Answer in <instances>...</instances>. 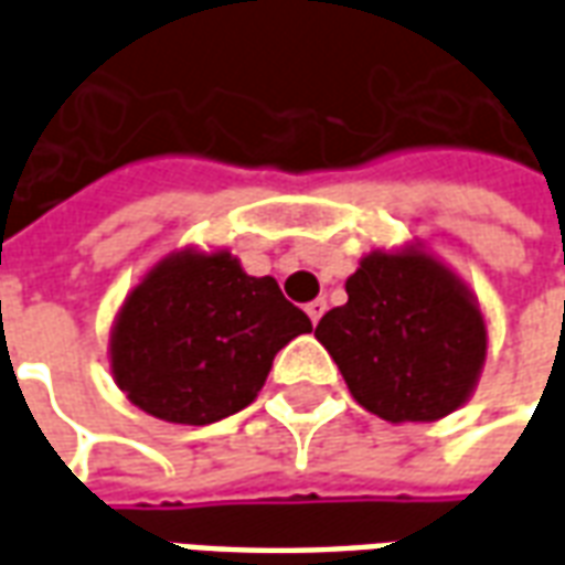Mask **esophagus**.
Segmentation results:
<instances>
[{
    "mask_svg": "<svg viewBox=\"0 0 565 565\" xmlns=\"http://www.w3.org/2000/svg\"><path fill=\"white\" fill-rule=\"evenodd\" d=\"M308 318H311V323H318L320 318H323V311H327V299H315V302H308Z\"/></svg>",
    "mask_w": 565,
    "mask_h": 565,
    "instance_id": "34e87169",
    "label": "esophagus"
}]
</instances>
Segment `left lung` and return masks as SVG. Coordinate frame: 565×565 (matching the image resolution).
Segmentation results:
<instances>
[{"instance_id":"1","label":"left lung","mask_w":565,"mask_h":565,"mask_svg":"<svg viewBox=\"0 0 565 565\" xmlns=\"http://www.w3.org/2000/svg\"><path fill=\"white\" fill-rule=\"evenodd\" d=\"M348 302L320 318L348 391L391 424H433L469 403L487 360L478 296L424 242L375 247L344 281Z\"/></svg>"}]
</instances>
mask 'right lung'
I'll return each mask as SVG.
<instances>
[{
	"label": "right lung",
	"mask_w": 565,
	"mask_h": 565,
	"mask_svg": "<svg viewBox=\"0 0 565 565\" xmlns=\"http://www.w3.org/2000/svg\"><path fill=\"white\" fill-rule=\"evenodd\" d=\"M311 320L271 275L254 278L230 247L186 245L150 266L108 335L111 379L166 424L205 426L242 412L275 354Z\"/></svg>",
	"instance_id": "1"
}]
</instances>
